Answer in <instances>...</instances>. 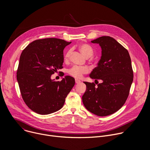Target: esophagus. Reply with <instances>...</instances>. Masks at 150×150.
<instances>
[{
  "mask_svg": "<svg viewBox=\"0 0 150 150\" xmlns=\"http://www.w3.org/2000/svg\"><path fill=\"white\" fill-rule=\"evenodd\" d=\"M81 82V81L80 80H79V79H75V83H80Z\"/></svg>",
  "mask_w": 150,
  "mask_h": 150,
  "instance_id": "esophagus-1",
  "label": "esophagus"
}]
</instances>
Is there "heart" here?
<instances>
[{
    "instance_id": "heart-1",
    "label": "heart",
    "mask_w": 150,
    "mask_h": 150,
    "mask_svg": "<svg viewBox=\"0 0 150 150\" xmlns=\"http://www.w3.org/2000/svg\"><path fill=\"white\" fill-rule=\"evenodd\" d=\"M79 49L80 52L86 57H90L94 54V50L93 48L88 44L83 43L79 46ZM72 53V49H69L65 53L64 56V60L67 62L69 60L71 55ZM89 68L87 67H80L77 65H74L68 69V74L76 78H80L82 76L83 74H86L89 72Z\"/></svg>"
}]
</instances>
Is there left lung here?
Here are the masks:
<instances>
[{
	"instance_id": "1",
	"label": "left lung",
	"mask_w": 150,
	"mask_h": 150,
	"mask_svg": "<svg viewBox=\"0 0 150 150\" xmlns=\"http://www.w3.org/2000/svg\"><path fill=\"white\" fill-rule=\"evenodd\" d=\"M91 42L99 44L102 51L90 76L96 83L98 80L102 82L96 86L94 82H84L87 90L82 102L92 113L105 116L119 110L129 96L134 78L131 60L128 51L111 37L102 36Z\"/></svg>"
}]
</instances>
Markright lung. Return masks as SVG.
Returning a JSON list of instances; mask_svg holds the SVG:
<instances>
[{"mask_svg": "<svg viewBox=\"0 0 150 150\" xmlns=\"http://www.w3.org/2000/svg\"><path fill=\"white\" fill-rule=\"evenodd\" d=\"M71 43L56 38L36 40L23 51L16 78L21 96L34 112L48 115L60 110L75 85V79L66 76L61 81L51 75L63 68V50Z\"/></svg>", "mask_w": 150, "mask_h": 150, "instance_id": "obj_1", "label": "right lung"}]
</instances>
